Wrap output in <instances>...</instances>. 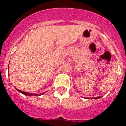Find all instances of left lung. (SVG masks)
I'll use <instances>...</instances> for the list:
<instances>
[{"label":"left lung","mask_w":126,"mask_h":126,"mask_svg":"<svg viewBox=\"0 0 126 126\" xmlns=\"http://www.w3.org/2000/svg\"><path fill=\"white\" fill-rule=\"evenodd\" d=\"M100 97H100V96H99V97H94V99H99V98H100ZM87 99H89V98H87Z\"/></svg>","instance_id":"8db88e82"}]
</instances>
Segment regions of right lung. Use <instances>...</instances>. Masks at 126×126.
<instances>
[{"label":"right lung","mask_w":126,"mask_h":126,"mask_svg":"<svg viewBox=\"0 0 126 126\" xmlns=\"http://www.w3.org/2000/svg\"><path fill=\"white\" fill-rule=\"evenodd\" d=\"M19 92L25 95V96H41V95L43 94L44 93H41V94H34V93H27V92H25V91H21V90H18V89H16Z\"/></svg>","instance_id":"1"}]
</instances>
